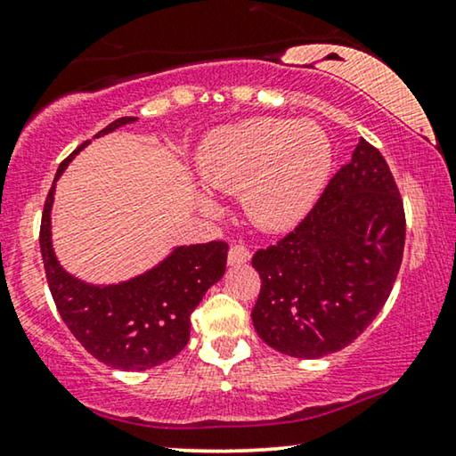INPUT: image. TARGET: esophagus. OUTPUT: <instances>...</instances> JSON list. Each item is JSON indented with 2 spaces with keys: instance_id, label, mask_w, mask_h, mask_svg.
<instances>
[{
  "instance_id": "obj_1",
  "label": "esophagus",
  "mask_w": 456,
  "mask_h": 456,
  "mask_svg": "<svg viewBox=\"0 0 456 456\" xmlns=\"http://www.w3.org/2000/svg\"><path fill=\"white\" fill-rule=\"evenodd\" d=\"M251 259V251L245 245H232L228 251V265H242Z\"/></svg>"
}]
</instances>
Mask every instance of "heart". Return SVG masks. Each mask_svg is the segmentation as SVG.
I'll return each mask as SVG.
<instances>
[{
  "mask_svg": "<svg viewBox=\"0 0 456 456\" xmlns=\"http://www.w3.org/2000/svg\"><path fill=\"white\" fill-rule=\"evenodd\" d=\"M197 167L211 189L242 192L255 226L284 230L320 199L332 167V142L314 122L251 118L211 134ZM203 205L216 209L208 199Z\"/></svg>",
  "mask_w": 456,
  "mask_h": 456,
  "instance_id": "b5f03b06",
  "label": "heart"
}]
</instances>
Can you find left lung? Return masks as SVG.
I'll list each match as a JSON object with an SVG mask.
<instances>
[{
    "instance_id": "1",
    "label": "left lung",
    "mask_w": 456,
    "mask_h": 456,
    "mask_svg": "<svg viewBox=\"0 0 456 456\" xmlns=\"http://www.w3.org/2000/svg\"><path fill=\"white\" fill-rule=\"evenodd\" d=\"M403 248L401 192L382 153L361 139L307 217L253 255L259 338L297 359L351 345L388 301Z\"/></svg>"
}]
</instances>
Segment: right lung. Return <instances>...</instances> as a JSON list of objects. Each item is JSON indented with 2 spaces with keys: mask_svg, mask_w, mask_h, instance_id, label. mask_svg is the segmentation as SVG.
<instances>
[{
  "mask_svg": "<svg viewBox=\"0 0 456 456\" xmlns=\"http://www.w3.org/2000/svg\"><path fill=\"white\" fill-rule=\"evenodd\" d=\"M134 120L133 116L118 118L95 139ZM89 142L61 161L43 208L39 245L47 284L61 320L93 357L114 370L145 371L174 359L186 346L191 314L226 272L228 245L211 240L176 247L151 270L118 284H89L68 273L52 245L55 183Z\"/></svg>",
  "mask_w": 456,
  "mask_h": 456,
  "instance_id": "right-lung-1",
  "label": "right lung"
}]
</instances>
